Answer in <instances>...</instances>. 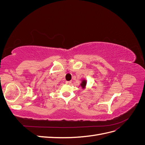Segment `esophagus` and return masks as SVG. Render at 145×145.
<instances>
[{"label": "esophagus", "mask_w": 145, "mask_h": 145, "mask_svg": "<svg viewBox=\"0 0 145 145\" xmlns=\"http://www.w3.org/2000/svg\"><path fill=\"white\" fill-rule=\"evenodd\" d=\"M66 84H67V85H70L71 83V81H66Z\"/></svg>", "instance_id": "1"}]
</instances>
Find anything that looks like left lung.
Listing matches in <instances>:
<instances>
[{
    "instance_id": "obj_1",
    "label": "left lung",
    "mask_w": 145,
    "mask_h": 145,
    "mask_svg": "<svg viewBox=\"0 0 145 145\" xmlns=\"http://www.w3.org/2000/svg\"><path fill=\"white\" fill-rule=\"evenodd\" d=\"M86 80L85 79V78H83L82 80V82L80 83V87H82V88L83 89H86Z\"/></svg>"
}]
</instances>
